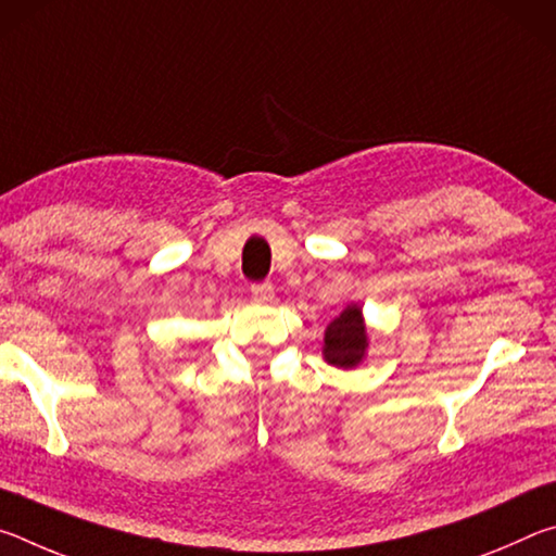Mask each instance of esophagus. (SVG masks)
I'll use <instances>...</instances> for the list:
<instances>
[{
  "label": "esophagus",
  "mask_w": 556,
  "mask_h": 556,
  "mask_svg": "<svg viewBox=\"0 0 556 556\" xmlns=\"http://www.w3.org/2000/svg\"><path fill=\"white\" fill-rule=\"evenodd\" d=\"M252 299L260 301V304H267V301L275 299V287L269 285V281H262V285H252Z\"/></svg>",
  "instance_id": "1"
}]
</instances>
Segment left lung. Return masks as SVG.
Returning <instances> with one entry per match:
<instances>
[{"instance_id": "left-lung-1", "label": "left lung", "mask_w": 556, "mask_h": 556, "mask_svg": "<svg viewBox=\"0 0 556 556\" xmlns=\"http://www.w3.org/2000/svg\"><path fill=\"white\" fill-rule=\"evenodd\" d=\"M365 351H368V331H365L363 312L357 304H351L328 324L324 336V357L336 368L348 370L361 365Z\"/></svg>"}]
</instances>
